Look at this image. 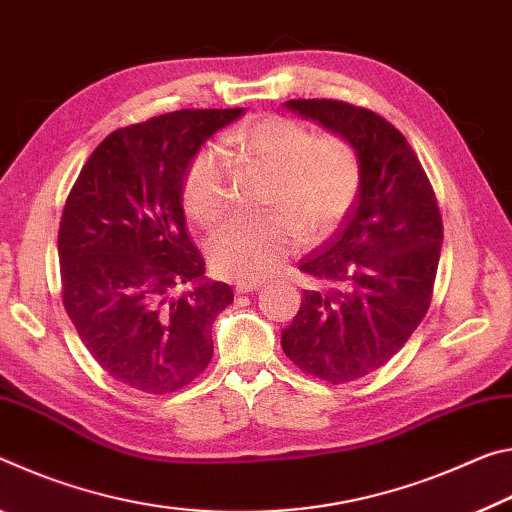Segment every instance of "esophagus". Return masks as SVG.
I'll use <instances>...</instances> for the list:
<instances>
[{
	"instance_id": "34e87169",
	"label": "esophagus",
	"mask_w": 512,
	"mask_h": 512,
	"mask_svg": "<svg viewBox=\"0 0 512 512\" xmlns=\"http://www.w3.org/2000/svg\"><path fill=\"white\" fill-rule=\"evenodd\" d=\"M263 286V281H236L233 283V290L238 292V295H245V292H254Z\"/></svg>"
}]
</instances>
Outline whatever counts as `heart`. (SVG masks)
I'll use <instances>...</instances> for the list:
<instances>
[{
    "mask_svg": "<svg viewBox=\"0 0 512 512\" xmlns=\"http://www.w3.org/2000/svg\"><path fill=\"white\" fill-rule=\"evenodd\" d=\"M226 142L272 170L265 206L276 211L236 217L213 233L208 256L226 279L251 281L270 274L301 238H326L354 206L360 165L347 140L315 138L301 122L270 115L233 131ZM183 204L206 226L226 213V154L220 145L201 147L192 158Z\"/></svg>",
    "mask_w": 512,
    "mask_h": 512,
    "instance_id": "heart-1",
    "label": "heart"
}]
</instances>
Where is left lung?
Segmentation results:
<instances>
[{
    "mask_svg": "<svg viewBox=\"0 0 512 512\" xmlns=\"http://www.w3.org/2000/svg\"><path fill=\"white\" fill-rule=\"evenodd\" d=\"M286 106L347 140L360 165L345 222L299 263L324 290H304L281 331V347L299 370L349 383L388 363L424 320L442 217L415 152L381 115L335 99H290Z\"/></svg>",
    "mask_w": 512,
    "mask_h": 512,
    "instance_id": "obj_1",
    "label": "left lung"
}]
</instances>
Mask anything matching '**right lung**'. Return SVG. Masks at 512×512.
Returning a JSON list of instances; mask_svg holds the SVG:
<instances>
[{
  "mask_svg": "<svg viewBox=\"0 0 512 512\" xmlns=\"http://www.w3.org/2000/svg\"><path fill=\"white\" fill-rule=\"evenodd\" d=\"M242 113L174 111L117 129L65 201V311L92 358L129 388L165 395L211 363V326L233 290L204 279L186 233L183 183L201 145Z\"/></svg>",
  "mask_w": 512,
  "mask_h": 512,
  "instance_id": "obj_1",
  "label": "right lung"
}]
</instances>
